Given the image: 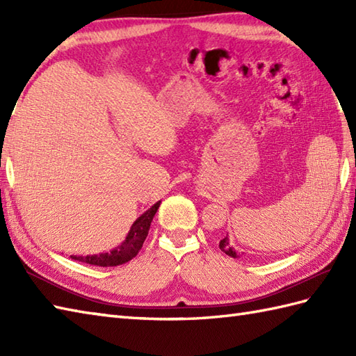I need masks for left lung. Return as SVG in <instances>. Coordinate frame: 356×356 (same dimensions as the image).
I'll return each instance as SVG.
<instances>
[{
  "label": "left lung",
  "instance_id": "left-lung-1",
  "mask_svg": "<svg viewBox=\"0 0 356 356\" xmlns=\"http://www.w3.org/2000/svg\"><path fill=\"white\" fill-rule=\"evenodd\" d=\"M218 246H220V249H222V251L226 254V255H229V257H234V259H236V257H237V254H236V251H234V249H232V246L229 245V240H228V237H225V238H222L220 240V245H218Z\"/></svg>",
  "mask_w": 356,
  "mask_h": 356
}]
</instances>
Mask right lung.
<instances>
[{"label":"right lung","instance_id":"1","mask_svg":"<svg viewBox=\"0 0 356 356\" xmlns=\"http://www.w3.org/2000/svg\"><path fill=\"white\" fill-rule=\"evenodd\" d=\"M159 207H161V202H156L153 207H151L148 211H145L138 220H136L131 225V229L128 232L127 238L122 241V245L113 249L110 252H104V254H97V255H70L73 260H78L87 264H93V266H102V268H108V266H119V264H124L127 261H130L133 257L138 255L140 251V248L145 241L148 231H149V225L153 222V217L157 213Z\"/></svg>","mask_w":356,"mask_h":356}]
</instances>
